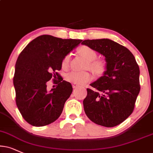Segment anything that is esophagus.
I'll use <instances>...</instances> for the list:
<instances>
[{
    "mask_svg": "<svg viewBox=\"0 0 153 153\" xmlns=\"http://www.w3.org/2000/svg\"><path fill=\"white\" fill-rule=\"evenodd\" d=\"M72 87H73V88H77V87H78V84H72Z\"/></svg>",
    "mask_w": 153,
    "mask_h": 153,
    "instance_id": "34e87169",
    "label": "esophagus"
}]
</instances>
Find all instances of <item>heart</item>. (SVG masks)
<instances>
[{
    "label": "heart",
    "mask_w": 153,
    "mask_h": 153,
    "mask_svg": "<svg viewBox=\"0 0 153 153\" xmlns=\"http://www.w3.org/2000/svg\"><path fill=\"white\" fill-rule=\"evenodd\" d=\"M79 52L88 61L86 65V69H88L96 74H101L105 71V63L101 60L96 59L97 58V53L93 49L84 45L79 49ZM69 62H70V54H66L62 61V69H67L69 65ZM65 79L67 82L76 84L78 85H84L91 80V76L87 71L80 72V71H71L66 74Z\"/></svg>",
    "instance_id": "obj_1"
}]
</instances>
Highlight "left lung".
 <instances>
[{
  "instance_id": "obj_1",
  "label": "left lung",
  "mask_w": 153,
  "mask_h": 153,
  "mask_svg": "<svg viewBox=\"0 0 153 153\" xmlns=\"http://www.w3.org/2000/svg\"><path fill=\"white\" fill-rule=\"evenodd\" d=\"M89 47L105 57V71L91 83L83 101L86 116L104 127H114L133 113L140 90V69L128 49L109 39H86Z\"/></svg>"
}]
</instances>
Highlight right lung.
Returning <instances> with one entry per match:
<instances>
[{"instance_id": "add662e5", "label": "right lung", "mask_w": 153, "mask_h": 153, "mask_svg": "<svg viewBox=\"0 0 153 153\" xmlns=\"http://www.w3.org/2000/svg\"><path fill=\"white\" fill-rule=\"evenodd\" d=\"M82 39H62L43 35L28 44L17 59L13 85L18 110L28 123L40 127L52 123L63 111L72 92L69 82L56 71L62 69L66 54L76 48ZM58 78L56 88L48 91L46 83Z\"/></svg>"}]
</instances>
